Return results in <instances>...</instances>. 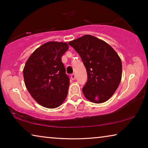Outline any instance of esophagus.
Masks as SVG:
<instances>
[{
    "label": "esophagus",
    "mask_w": 148,
    "mask_h": 148,
    "mask_svg": "<svg viewBox=\"0 0 148 148\" xmlns=\"http://www.w3.org/2000/svg\"><path fill=\"white\" fill-rule=\"evenodd\" d=\"M71 79L72 80H74L75 79H76V75H75L74 74H72L71 75Z\"/></svg>",
    "instance_id": "1"
}]
</instances>
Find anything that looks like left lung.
<instances>
[{
	"label": "left lung",
	"instance_id": "left-lung-1",
	"mask_svg": "<svg viewBox=\"0 0 148 148\" xmlns=\"http://www.w3.org/2000/svg\"><path fill=\"white\" fill-rule=\"evenodd\" d=\"M68 45L78 53L86 69L88 80L82 88L84 95L96 103L109 100L122 79V65L118 54L106 42L88 34Z\"/></svg>",
	"mask_w": 148,
	"mask_h": 148
}]
</instances>
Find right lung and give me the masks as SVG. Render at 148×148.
Here are the masks:
<instances>
[{"mask_svg": "<svg viewBox=\"0 0 148 148\" xmlns=\"http://www.w3.org/2000/svg\"><path fill=\"white\" fill-rule=\"evenodd\" d=\"M68 49L66 42H48L30 55L23 69L28 91L40 105L56 108L65 100L70 78L62 62V56Z\"/></svg>", "mask_w": 148, "mask_h": 148, "instance_id": "1", "label": "right lung"}]
</instances>
